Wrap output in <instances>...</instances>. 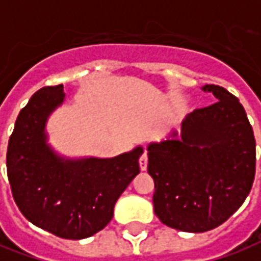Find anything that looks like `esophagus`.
I'll return each instance as SVG.
<instances>
[{
    "label": "esophagus",
    "instance_id": "obj_1",
    "mask_svg": "<svg viewBox=\"0 0 261 261\" xmlns=\"http://www.w3.org/2000/svg\"><path fill=\"white\" fill-rule=\"evenodd\" d=\"M147 164H148V156H147V151H144L141 156H140V168H141V171L147 169Z\"/></svg>",
    "mask_w": 261,
    "mask_h": 261
}]
</instances>
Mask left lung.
<instances>
[{
	"label": "left lung",
	"instance_id": "obj_1",
	"mask_svg": "<svg viewBox=\"0 0 261 261\" xmlns=\"http://www.w3.org/2000/svg\"><path fill=\"white\" fill-rule=\"evenodd\" d=\"M216 103L188 114L171 138L148 145L154 212L181 232L212 230L242 206L256 172V140L238 97L202 87Z\"/></svg>",
	"mask_w": 261,
	"mask_h": 261
}]
</instances>
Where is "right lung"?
<instances>
[{"label": "right lung", "instance_id": "right-lung-1", "mask_svg": "<svg viewBox=\"0 0 261 261\" xmlns=\"http://www.w3.org/2000/svg\"><path fill=\"white\" fill-rule=\"evenodd\" d=\"M63 86H46L19 112L8 141L7 172L19 211L62 239L90 238L112 220L136 175L143 147L114 158H65L48 144L46 120L63 103Z\"/></svg>", "mask_w": 261, "mask_h": 261}]
</instances>
